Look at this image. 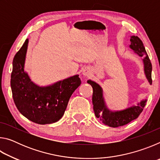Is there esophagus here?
I'll return each mask as SVG.
<instances>
[{
	"label": "esophagus",
	"instance_id": "1",
	"mask_svg": "<svg viewBox=\"0 0 160 160\" xmlns=\"http://www.w3.org/2000/svg\"><path fill=\"white\" fill-rule=\"evenodd\" d=\"M82 74L84 75H88V70H84L82 71Z\"/></svg>",
	"mask_w": 160,
	"mask_h": 160
}]
</instances>
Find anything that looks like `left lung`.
Returning a JSON list of instances; mask_svg holds the SVG:
<instances>
[{
	"mask_svg": "<svg viewBox=\"0 0 160 160\" xmlns=\"http://www.w3.org/2000/svg\"><path fill=\"white\" fill-rule=\"evenodd\" d=\"M131 45L129 47L134 51L135 53L143 57L142 61L144 64V71L149 83L152 85V63L148 55L146 52L142 42L137 36L131 37ZM88 83L92 87V104L93 109L97 118H99L103 123L113 128L126 125L134 119L138 117L142 112L146 104L147 99L142 100L136 106H132L121 111H112L108 109L105 104L103 97L102 88L99 84L91 80H88Z\"/></svg>",
	"mask_w": 160,
	"mask_h": 160,
	"instance_id": "obj_1",
	"label": "left lung"
}]
</instances>
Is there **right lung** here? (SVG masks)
Here are the masks:
<instances>
[{
    "instance_id": "obj_1",
    "label": "right lung",
    "mask_w": 160,
    "mask_h": 160,
    "mask_svg": "<svg viewBox=\"0 0 160 160\" xmlns=\"http://www.w3.org/2000/svg\"><path fill=\"white\" fill-rule=\"evenodd\" d=\"M28 43L27 39L13 58L10 80L13 100L19 112L32 122L42 125L57 122L80 85V78L75 75L48 86L36 85L24 69Z\"/></svg>"
}]
</instances>
